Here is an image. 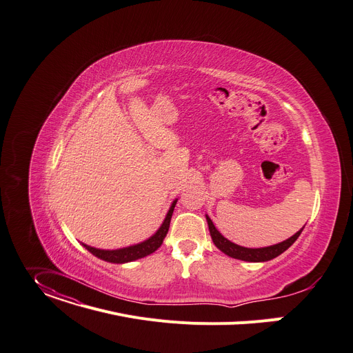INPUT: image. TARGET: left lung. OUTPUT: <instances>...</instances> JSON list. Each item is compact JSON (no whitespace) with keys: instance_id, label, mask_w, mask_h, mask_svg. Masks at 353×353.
<instances>
[{"instance_id":"8db88e82","label":"left lung","mask_w":353,"mask_h":353,"mask_svg":"<svg viewBox=\"0 0 353 353\" xmlns=\"http://www.w3.org/2000/svg\"><path fill=\"white\" fill-rule=\"evenodd\" d=\"M207 218V223H208V230H210V235L212 238L214 245L225 254L231 256L234 259H239V261H245V262H268L272 261L274 258H277L279 254H281L284 250H287L290 248L297 238L300 236V234L303 232L304 227L296 232L293 236H290L288 239L272 245V246H266V248H245L241 245H236L234 242H231L230 239H227L223 235H221V232L215 228V225L212 223L211 218L208 215H205Z\"/></svg>"}]
</instances>
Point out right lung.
Wrapping results in <instances>:
<instances>
[{
    "label": "right lung",
    "instance_id": "add662e5",
    "mask_svg": "<svg viewBox=\"0 0 353 353\" xmlns=\"http://www.w3.org/2000/svg\"><path fill=\"white\" fill-rule=\"evenodd\" d=\"M176 203H177V199L172 203L166 216H165V221L162 225H160V228L150 236L148 238L146 241L141 242V243H137V245H131V246H126V248H119V249H97V248H92V246H88L85 243H83V246L91 252L94 256H97L99 259H103L105 262H110V263H128V262H134V261H138L141 258H145V256L153 253L156 249L160 248V245L163 243V239L166 238L168 235V231H169V227H170V219H172V215H173V210L176 207Z\"/></svg>",
    "mask_w": 353,
    "mask_h": 353
}]
</instances>
